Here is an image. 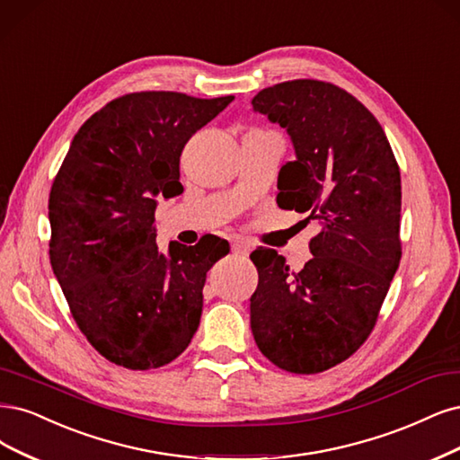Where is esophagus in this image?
<instances>
[{
    "mask_svg": "<svg viewBox=\"0 0 460 460\" xmlns=\"http://www.w3.org/2000/svg\"><path fill=\"white\" fill-rule=\"evenodd\" d=\"M251 245L245 242H232V252L234 255H249Z\"/></svg>",
    "mask_w": 460,
    "mask_h": 460,
    "instance_id": "esophagus-1",
    "label": "esophagus"
}]
</instances>
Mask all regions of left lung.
<instances>
[{
	"label": "left lung",
	"mask_w": 460,
	"mask_h": 460,
	"mask_svg": "<svg viewBox=\"0 0 460 460\" xmlns=\"http://www.w3.org/2000/svg\"><path fill=\"white\" fill-rule=\"evenodd\" d=\"M251 104L295 148V162L279 169L278 205L322 226L300 272L274 249L251 252L259 270L251 331L279 369L322 373L366 342L400 266V167L381 123L337 85L293 79Z\"/></svg>",
	"instance_id": "obj_1"
}]
</instances>
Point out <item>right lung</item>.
<instances>
[{
	"mask_svg": "<svg viewBox=\"0 0 460 460\" xmlns=\"http://www.w3.org/2000/svg\"><path fill=\"white\" fill-rule=\"evenodd\" d=\"M234 101L129 93L75 133L49 194L53 272L74 320L116 366L148 371L179 358L198 331L209 268L228 242L155 245L157 198L182 194L186 142Z\"/></svg>",
	"mask_w": 460,
	"mask_h": 460,
	"instance_id": "obj_1",
	"label": "right lung"
}]
</instances>
